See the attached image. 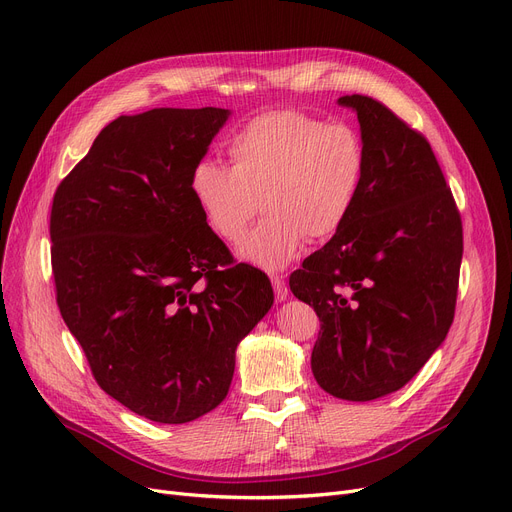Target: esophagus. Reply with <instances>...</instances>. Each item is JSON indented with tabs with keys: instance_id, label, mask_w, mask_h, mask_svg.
<instances>
[{
	"instance_id": "34e87169",
	"label": "esophagus",
	"mask_w": 512,
	"mask_h": 512,
	"mask_svg": "<svg viewBox=\"0 0 512 512\" xmlns=\"http://www.w3.org/2000/svg\"><path fill=\"white\" fill-rule=\"evenodd\" d=\"M271 286H274V292H276V300L278 302H284L288 298V288L284 284V280L280 276H274L271 278Z\"/></svg>"
}]
</instances>
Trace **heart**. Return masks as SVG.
Listing matches in <instances>:
<instances>
[{
	"instance_id": "b5f03b06",
	"label": "heart",
	"mask_w": 512,
	"mask_h": 512,
	"mask_svg": "<svg viewBox=\"0 0 512 512\" xmlns=\"http://www.w3.org/2000/svg\"><path fill=\"white\" fill-rule=\"evenodd\" d=\"M230 166L199 160L189 193L210 230L236 243L259 208L261 222L238 257L267 271L286 267L313 241L350 218L364 179V146L354 127L321 123L298 111H267L232 131Z\"/></svg>"
}]
</instances>
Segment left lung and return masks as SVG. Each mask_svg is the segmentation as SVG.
Wrapping results in <instances>:
<instances>
[{"instance_id": "1", "label": "left lung", "mask_w": 512, "mask_h": 512, "mask_svg": "<svg viewBox=\"0 0 512 512\" xmlns=\"http://www.w3.org/2000/svg\"><path fill=\"white\" fill-rule=\"evenodd\" d=\"M358 115L364 179L331 241L290 276L321 331L311 368L337 399L401 389L440 348L455 317L463 228L422 133L379 100H337Z\"/></svg>"}]
</instances>
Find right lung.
Masks as SVG:
<instances>
[{"instance_id": "1", "label": "right lung", "mask_w": 512, "mask_h": 512, "mask_svg": "<svg viewBox=\"0 0 512 512\" xmlns=\"http://www.w3.org/2000/svg\"><path fill=\"white\" fill-rule=\"evenodd\" d=\"M228 109H152L102 129L55 191L61 317L100 389L133 414L185 424L218 407L236 346L274 304L189 193Z\"/></svg>"}]
</instances>
